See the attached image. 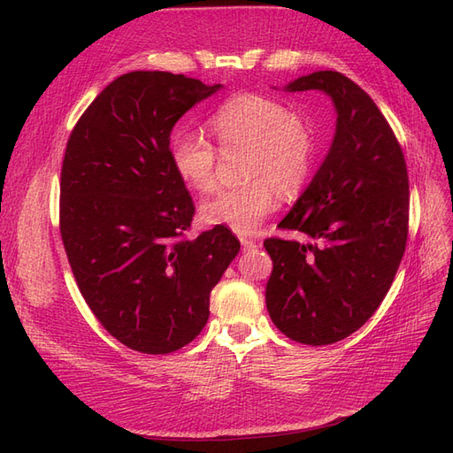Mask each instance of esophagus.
Segmentation results:
<instances>
[{
  "label": "esophagus",
  "instance_id": "obj_1",
  "mask_svg": "<svg viewBox=\"0 0 453 453\" xmlns=\"http://www.w3.org/2000/svg\"><path fill=\"white\" fill-rule=\"evenodd\" d=\"M240 242H242V248H243V251H255V250H258V248H260V243H258V242H253V240H250V238H242Z\"/></svg>",
  "mask_w": 453,
  "mask_h": 453
}]
</instances>
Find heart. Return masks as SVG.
I'll use <instances>...</instances> for the list:
<instances>
[{
  "label": "heart",
  "instance_id": "heart-1",
  "mask_svg": "<svg viewBox=\"0 0 453 453\" xmlns=\"http://www.w3.org/2000/svg\"><path fill=\"white\" fill-rule=\"evenodd\" d=\"M208 127L223 150L248 147L245 175L253 181L219 190L200 208L203 223L251 234L276 208V186L295 193L311 170V130L291 107L263 94H236L217 107ZM168 153L175 173L198 193L215 187L217 150L198 132L173 130Z\"/></svg>",
  "mask_w": 453,
  "mask_h": 453
}]
</instances>
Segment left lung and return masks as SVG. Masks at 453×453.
<instances>
[{
	"instance_id": "1",
	"label": "left lung",
	"mask_w": 453,
	"mask_h": 453,
	"mask_svg": "<svg viewBox=\"0 0 453 453\" xmlns=\"http://www.w3.org/2000/svg\"><path fill=\"white\" fill-rule=\"evenodd\" d=\"M285 92L333 100L334 138L281 228L310 240L268 238L270 319L295 342L326 346L372 318L399 270L408 236L406 162L372 98L338 72L303 75Z\"/></svg>"
}]
</instances>
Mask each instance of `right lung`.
I'll return each instance as SVG.
<instances>
[{"mask_svg":"<svg viewBox=\"0 0 453 453\" xmlns=\"http://www.w3.org/2000/svg\"><path fill=\"white\" fill-rule=\"evenodd\" d=\"M223 85L168 72L115 79L75 125L60 183V232L79 291L130 349L172 353L210 318L211 289L240 251L226 226L183 238L195 215L170 134Z\"/></svg>","mask_w":453,"mask_h":453,"instance_id":"1","label":"right lung"}]
</instances>
